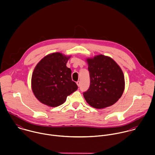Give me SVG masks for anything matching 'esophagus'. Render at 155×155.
<instances>
[{
  "mask_svg": "<svg viewBox=\"0 0 155 155\" xmlns=\"http://www.w3.org/2000/svg\"><path fill=\"white\" fill-rule=\"evenodd\" d=\"M76 84H77L78 86V87H79V86H80V85H81V82H80V81H78V82H76Z\"/></svg>",
  "mask_w": 155,
  "mask_h": 155,
  "instance_id": "esophagus-1",
  "label": "esophagus"
}]
</instances>
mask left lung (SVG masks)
I'll list each match as a JSON object with an SVG mask.
<instances>
[{"instance_id":"1","label":"left lung","mask_w":155,"mask_h":155,"mask_svg":"<svg viewBox=\"0 0 155 155\" xmlns=\"http://www.w3.org/2000/svg\"><path fill=\"white\" fill-rule=\"evenodd\" d=\"M90 86L84 92L89 104L103 109L114 104L122 95L125 78L119 66L109 57L98 55L87 58Z\"/></svg>"}]
</instances>
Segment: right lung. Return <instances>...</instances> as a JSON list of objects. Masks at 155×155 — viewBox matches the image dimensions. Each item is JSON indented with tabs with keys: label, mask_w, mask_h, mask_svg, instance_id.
I'll list each match as a JSON object with an SVG mask.
<instances>
[{
	"label": "right lung",
	"mask_w": 155,
	"mask_h": 155,
	"mask_svg": "<svg viewBox=\"0 0 155 155\" xmlns=\"http://www.w3.org/2000/svg\"><path fill=\"white\" fill-rule=\"evenodd\" d=\"M70 56L50 54L35 67L31 76V89L36 98L50 107H57L78 87L71 79V70L66 66Z\"/></svg>",
	"instance_id": "1"
}]
</instances>
